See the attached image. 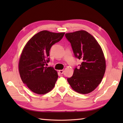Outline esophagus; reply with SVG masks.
I'll return each instance as SVG.
<instances>
[{
    "mask_svg": "<svg viewBox=\"0 0 123 123\" xmlns=\"http://www.w3.org/2000/svg\"><path fill=\"white\" fill-rule=\"evenodd\" d=\"M59 71V72H60L61 74H63V72H64V70H60Z\"/></svg>",
    "mask_w": 123,
    "mask_h": 123,
    "instance_id": "obj_1",
    "label": "esophagus"
}]
</instances>
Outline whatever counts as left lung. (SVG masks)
I'll return each instance as SVG.
<instances>
[{
	"label": "left lung",
	"mask_w": 123,
	"mask_h": 123,
	"mask_svg": "<svg viewBox=\"0 0 123 123\" xmlns=\"http://www.w3.org/2000/svg\"><path fill=\"white\" fill-rule=\"evenodd\" d=\"M65 36L71 43L75 57L82 61L67 81L78 93L92 92L100 84L105 72L106 61L103 50L93 36L85 31L66 33Z\"/></svg>",
	"instance_id": "left-lung-1"
}]
</instances>
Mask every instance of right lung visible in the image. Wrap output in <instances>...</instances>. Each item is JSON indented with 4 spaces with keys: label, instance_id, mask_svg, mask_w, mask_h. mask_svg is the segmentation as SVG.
Here are the masks:
<instances>
[{
    "label": "right lung",
    "instance_id": "obj_1",
    "mask_svg": "<svg viewBox=\"0 0 123 123\" xmlns=\"http://www.w3.org/2000/svg\"><path fill=\"white\" fill-rule=\"evenodd\" d=\"M64 34L42 31L34 35L23 49L18 67L20 76L33 92L43 95L54 88L57 73L53 67L45 66L49 61L52 46L61 40Z\"/></svg>",
    "mask_w": 123,
    "mask_h": 123
}]
</instances>
